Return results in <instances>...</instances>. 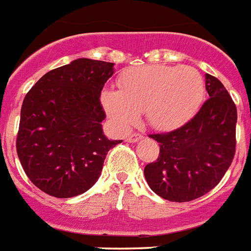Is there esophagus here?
Here are the masks:
<instances>
[{"label": "esophagus", "mask_w": 251, "mask_h": 251, "mask_svg": "<svg viewBox=\"0 0 251 251\" xmlns=\"http://www.w3.org/2000/svg\"><path fill=\"white\" fill-rule=\"evenodd\" d=\"M142 138V135L141 133H137V132H133V133H131V135H128L127 137V142H137L138 140H141Z\"/></svg>", "instance_id": "34e87169"}]
</instances>
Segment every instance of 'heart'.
<instances>
[{"label": "heart", "instance_id": "heart-1", "mask_svg": "<svg viewBox=\"0 0 251 251\" xmlns=\"http://www.w3.org/2000/svg\"><path fill=\"white\" fill-rule=\"evenodd\" d=\"M119 89H106L102 105L110 119L128 128L145 111L155 129H174L193 118L205 97V81L189 66H144L124 74Z\"/></svg>", "mask_w": 251, "mask_h": 251}]
</instances>
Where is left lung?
<instances>
[{
  "label": "left lung",
  "instance_id": "obj_1",
  "mask_svg": "<svg viewBox=\"0 0 251 251\" xmlns=\"http://www.w3.org/2000/svg\"><path fill=\"white\" fill-rule=\"evenodd\" d=\"M208 100L180 128L149 137L159 142L158 159L144 175L150 189L171 202H189L214 189L236 153L237 110L215 76L206 74Z\"/></svg>",
  "mask_w": 251,
  "mask_h": 251
}]
</instances>
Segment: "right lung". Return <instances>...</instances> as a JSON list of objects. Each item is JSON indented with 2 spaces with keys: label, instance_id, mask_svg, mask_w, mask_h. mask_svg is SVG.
Masks as SVG:
<instances>
[{
  "label": "right lung",
  "instance_id": "add662e5",
  "mask_svg": "<svg viewBox=\"0 0 251 251\" xmlns=\"http://www.w3.org/2000/svg\"><path fill=\"white\" fill-rule=\"evenodd\" d=\"M114 63L80 58L41 77L24 97L17 153L25 175L44 193L70 198L91 189L111 141L102 132L100 97Z\"/></svg>",
  "mask_w": 251,
  "mask_h": 251
}]
</instances>
